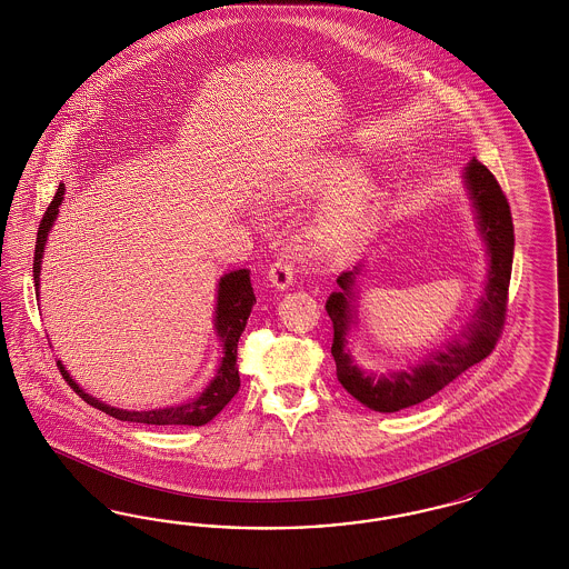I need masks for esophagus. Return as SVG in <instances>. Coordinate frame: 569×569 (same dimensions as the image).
Wrapping results in <instances>:
<instances>
[{
  "mask_svg": "<svg viewBox=\"0 0 569 569\" xmlns=\"http://www.w3.org/2000/svg\"><path fill=\"white\" fill-rule=\"evenodd\" d=\"M269 281L274 290H288L295 281V264L288 256L277 258L269 269Z\"/></svg>",
  "mask_w": 569,
  "mask_h": 569,
  "instance_id": "obj_1",
  "label": "esophagus"
}]
</instances>
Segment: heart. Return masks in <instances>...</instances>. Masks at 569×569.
<instances>
[{
	"label": "heart",
	"instance_id": "b5f03b06",
	"mask_svg": "<svg viewBox=\"0 0 569 569\" xmlns=\"http://www.w3.org/2000/svg\"><path fill=\"white\" fill-rule=\"evenodd\" d=\"M357 159L323 156L300 174L305 191H335L317 220V233L328 243H345L361 236L378 206L380 189L368 174H355Z\"/></svg>",
	"mask_w": 569,
	"mask_h": 569
}]
</instances>
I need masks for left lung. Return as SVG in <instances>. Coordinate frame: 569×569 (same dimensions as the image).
Masks as SVG:
<instances>
[{"label":"left lung","mask_w":569,"mask_h":569,"mask_svg":"<svg viewBox=\"0 0 569 569\" xmlns=\"http://www.w3.org/2000/svg\"><path fill=\"white\" fill-rule=\"evenodd\" d=\"M462 178L475 210L477 231L488 248V281L458 340H451L441 351L429 353L406 370L380 373L363 370L355 361L347 340L351 326L357 323L355 283L361 273V264H357L353 271L338 274V290L326 302V311L333 326L336 376L359 403L373 412H399L427 401L470 366L486 359L502 332L515 250L509 201L498 180L477 159H470Z\"/></svg>","instance_id":"1"}]
</instances>
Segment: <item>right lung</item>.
I'll return each instance as SVG.
<instances>
[{"instance_id": "right-lung-1", "label": "right lung", "mask_w": 569, "mask_h": 569, "mask_svg": "<svg viewBox=\"0 0 569 569\" xmlns=\"http://www.w3.org/2000/svg\"><path fill=\"white\" fill-rule=\"evenodd\" d=\"M64 199V184H59L57 196L48 206L46 214L41 218L40 231L36 239V258H33V279H36V296L40 298V273L43 248L48 241V233L54 227V220L59 216L60 203ZM256 296L250 271L237 269L231 273H224L218 281L216 290L214 332L222 342V357L218 363L214 378L208 382V387L193 397L191 401H184L180 406L134 412V410H119L113 406H107L90 392L83 391L78 382L67 372V368L59 361L60 373L69 382V387L78 392L79 397L97 408L100 412L109 413L123 422H140V425H156V427H201L208 425L216 413L236 397L239 391V372H237V342L239 336L246 330L248 317L252 313Z\"/></svg>"}]
</instances>
